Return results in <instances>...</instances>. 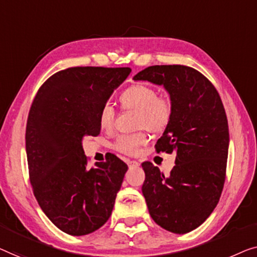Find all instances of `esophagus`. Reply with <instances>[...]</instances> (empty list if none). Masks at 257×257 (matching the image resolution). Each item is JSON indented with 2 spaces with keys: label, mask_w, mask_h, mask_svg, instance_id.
Returning <instances> with one entry per match:
<instances>
[{
  "label": "esophagus",
  "mask_w": 257,
  "mask_h": 257,
  "mask_svg": "<svg viewBox=\"0 0 257 257\" xmlns=\"http://www.w3.org/2000/svg\"><path fill=\"white\" fill-rule=\"evenodd\" d=\"M129 168H139V163L136 161H127Z\"/></svg>",
  "instance_id": "34e87169"
}]
</instances>
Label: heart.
<instances>
[{"label": "heart", "instance_id": "obj_1", "mask_svg": "<svg viewBox=\"0 0 257 257\" xmlns=\"http://www.w3.org/2000/svg\"><path fill=\"white\" fill-rule=\"evenodd\" d=\"M120 102L124 109L137 111L136 127L147 129L151 133H161L168 127L171 120L172 106L170 100L160 97L154 87L149 85L137 84L130 86L120 95ZM115 110L110 104L101 107L99 113V125L101 129L108 130L113 127ZM146 134L118 137L115 148L124 154H137L140 148L147 143Z\"/></svg>", "mask_w": 257, "mask_h": 257}]
</instances>
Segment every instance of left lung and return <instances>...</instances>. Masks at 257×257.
Returning a JSON list of instances; mask_svg holds the SVG:
<instances>
[{
  "instance_id": "obj_1",
  "label": "left lung",
  "mask_w": 257,
  "mask_h": 257,
  "mask_svg": "<svg viewBox=\"0 0 257 257\" xmlns=\"http://www.w3.org/2000/svg\"><path fill=\"white\" fill-rule=\"evenodd\" d=\"M133 79L163 86L172 106L156 149L175 153L176 165L165 177L150 162L142 163L148 209L162 228L189 233L211 215L225 183L229 132L222 101L207 78L183 65H155Z\"/></svg>"
}]
</instances>
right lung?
<instances>
[{
  "mask_svg": "<svg viewBox=\"0 0 257 257\" xmlns=\"http://www.w3.org/2000/svg\"><path fill=\"white\" fill-rule=\"evenodd\" d=\"M129 67H70L50 77L29 111L25 148L36 199L70 235L109 219L128 165L115 155L88 168L82 141L100 134L99 113L130 74Z\"/></svg>",
  "mask_w": 257,
  "mask_h": 257,
  "instance_id": "obj_1",
  "label": "right lung"
}]
</instances>
